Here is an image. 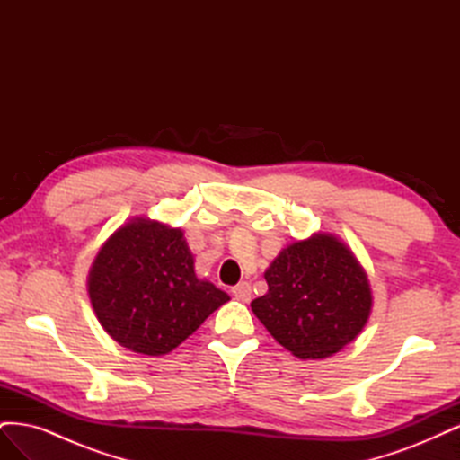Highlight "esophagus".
Here are the masks:
<instances>
[{"instance_id":"obj_1","label":"esophagus","mask_w":460,"mask_h":460,"mask_svg":"<svg viewBox=\"0 0 460 460\" xmlns=\"http://www.w3.org/2000/svg\"><path fill=\"white\" fill-rule=\"evenodd\" d=\"M232 296L242 303H247L249 299H252V286H249L247 282H240L238 286L232 288Z\"/></svg>"}]
</instances>
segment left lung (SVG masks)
<instances>
[{"label": "left lung", "mask_w": 460, "mask_h": 460, "mask_svg": "<svg viewBox=\"0 0 460 460\" xmlns=\"http://www.w3.org/2000/svg\"><path fill=\"white\" fill-rule=\"evenodd\" d=\"M269 291L252 309L270 336L297 358H326L365 328L372 291L343 242L314 234L284 247L264 272Z\"/></svg>", "instance_id": "left-lung-1"}]
</instances>
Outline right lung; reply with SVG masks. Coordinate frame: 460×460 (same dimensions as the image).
<instances>
[{
	"label": "right lung",
	"mask_w": 460,
	"mask_h": 460,
	"mask_svg": "<svg viewBox=\"0 0 460 460\" xmlns=\"http://www.w3.org/2000/svg\"><path fill=\"white\" fill-rule=\"evenodd\" d=\"M88 294L109 336L149 357L171 353L230 301L196 276L182 230L144 217L103 243L90 269Z\"/></svg>",
	"instance_id": "obj_1"
}]
</instances>
